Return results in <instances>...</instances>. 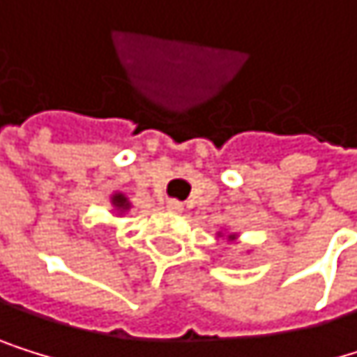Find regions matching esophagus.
<instances>
[{
	"label": "esophagus",
	"instance_id": "esophagus-1",
	"mask_svg": "<svg viewBox=\"0 0 357 357\" xmlns=\"http://www.w3.org/2000/svg\"><path fill=\"white\" fill-rule=\"evenodd\" d=\"M167 210L177 214V212H182V210H184V205H182L180 201H175V199H169V201H167Z\"/></svg>",
	"mask_w": 357,
	"mask_h": 357
}]
</instances>
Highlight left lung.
Here are the masks:
<instances>
[{"label": "left lung", "instance_id": "8db88e82", "mask_svg": "<svg viewBox=\"0 0 357 357\" xmlns=\"http://www.w3.org/2000/svg\"><path fill=\"white\" fill-rule=\"evenodd\" d=\"M229 240H236V236H229Z\"/></svg>", "mask_w": 357, "mask_h": 357}]
</instances>
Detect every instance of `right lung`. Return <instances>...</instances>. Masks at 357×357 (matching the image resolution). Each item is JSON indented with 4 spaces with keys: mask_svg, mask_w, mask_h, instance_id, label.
Masks as SVG:
<instances>
[{
    "mask_svg": "<svg viewBox=\"0 0 357 357\" xmlns=\"http://www.w3.org/2000/svg\"><path fill=\"white\" fill-rule=\"evenodd\" d=\"M111 203H113V208L117 210V212H126L128 208H130V203H128V199L121 195V192H115L113 197H111Z\"/></svg>",
    "mask_w": 357,
    "mask_h": 357,
    "instance_id": "right-lung-1",
    "label": "right lung"
}]
</instances>
